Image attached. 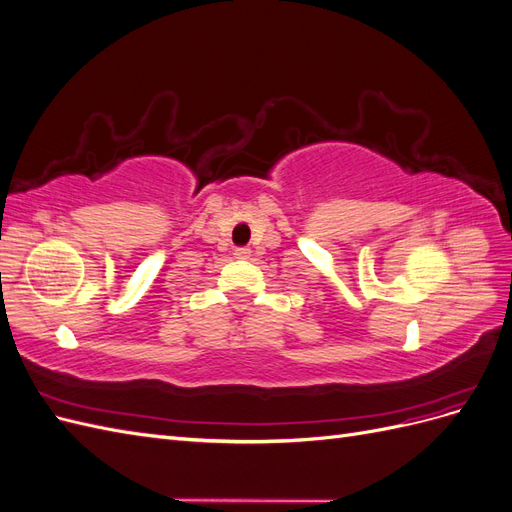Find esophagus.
<instances>
[{"label":"esophagus","mask_w":512,"mask_h":512,"mask_svg":"<svg viewBox=\"0 0 512 512\" xmlns=\"http://www.w3.org/2000/svg\"><path fill=\"white\" fill-rule=\"evenodd\" d=\"M235 256H237V258H247V256H250V247H237Z\"/></svg>","instance_id":"1"}]
</instances>
